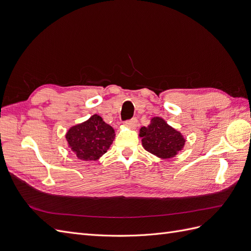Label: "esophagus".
Here are the masks:
<instances>
[{"mask_svg":"<svg viewBox=\"0 0 251 251\" xmlns=\"http://www.w3.org/2000/svg\"><path fill=\"white\" fill-rule=\"evenodd\" d=\"M137 124H138V120H137V118H135V117L130 119V120L125 121V125L128 127H135L136 126H137Z\"/></svg>","mask_w":251,"mask_h":251,"instance_id":"obj_1","label":"esophagus"}]
</instances>
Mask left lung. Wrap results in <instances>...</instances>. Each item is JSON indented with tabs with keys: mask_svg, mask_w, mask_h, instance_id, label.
<instances>
[{
	"mask_svg": "<svg viewBox=\"0 0 251 251\" xmlns=\"http://www.w3.org/2000/svg\"><path fill=\"white\" fill-rule=\"evenodd\" d=\"M142 146L150 153L168 159L177 155L184 147L185 140L178 131L160 117H154L151 125L140 128Z\"/></svg>",
	"mask_w": 251,
	"mask_h": 251,
	"instance_id": "obj_1",
	"label": "left lung"
}]
</instances>
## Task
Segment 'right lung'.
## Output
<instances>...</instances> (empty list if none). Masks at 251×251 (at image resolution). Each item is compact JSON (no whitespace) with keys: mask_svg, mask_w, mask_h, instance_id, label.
Masks as SVG:
<instances>
[{"mask_svg":"<svg viewBox=\"0 0 251 251\" xmlns=\"http://www.w3.org/2000/svg\"><path fill=\"white\" fill-rule=\"evenodd\" d=\"M66 138L78 159L92 161L107 153L115 132L100 116L93 115L85 123L72 126Z\"/></svg>","mask_w":251,"mask_h":251,"instance_id":"obj_1","label":"right lung"}]
</instances>
